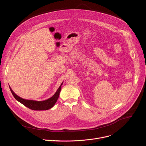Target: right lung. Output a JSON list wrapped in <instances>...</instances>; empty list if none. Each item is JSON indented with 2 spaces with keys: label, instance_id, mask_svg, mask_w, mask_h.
Wrapping results in <instances>:
<instances>
[{
  "label": "right lung",
  "instance_id": "right-lung-1",
  "mask_svg": "<svg viewBox=\"0 0 146 146\" xmlns=\"http://www.w3.org/2000/svg\"><path fill=\"white\" fill-rule=\"evenodd\" d=\"M62 84H63V82L60 84V87L58 88L55 94L52 97L43 101H36L33 100H28L23 99L16 95L11 90L10 86L9 88L15 99L21 103H22L23 105H24L26 107L28 108L29 109L33 110H47L50 109H51L55 105V104L56 103L59 98V94L61 90V86L62 85Z\"/></svg>",
  "mask_w": 146,
  "mask_h": 146
}]
</instances>
